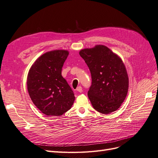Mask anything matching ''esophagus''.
Wrapping results in <instances>:
<instances>
[{
	"label": "esophagus",
	"mask_w": 158,
	"mask_h": 158,
	"mask_svg": "<svg viewBox=\"0 0 158 158\" xmlns=\"http://www.w3.org/2000/svg\"><path fill=\"white\" fill-rule=\"evenodd\" d=\"M77 91H78L79 93H81L83 91V89H82V87L81 86H79L77 88Z\"/></svg>",
	"instance_id": "obj_1"
}]
</instances>
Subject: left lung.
I'll return each mask as SVG.
<instances>
[{"label": "left lung", "instance_id": "8db88e82", "mask_svg": "<svg viewBox=\"0 0 158 158\" xmlns=\"http://www.w3.org/2000/svg\"><path fill=\"white\" fill-rule=\"evenodd\" d=\"M91 71L92 84L88 97L93 108L102 114L119 109L127 95L128 76L121 58L103 45L79 52Z\"/></svg>", "mask_w": 158, "mask_h": 158}]
</instances>
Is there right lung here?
Wrapping results in <instances>:
<instances>
[{"label":"right lung","instance_id":"1","mask_svg":"<svg viewBox=\"0 0 158 158\" xmlns=\"http://www.w3.org/2000/svg\"><path fill=\"white\" fill-rule=\"evenodd\" d=\"M68 55L69 52L64 49L48 52L39 57L29 70V95L35 106L47 116H61L74 102V93L61 75Z\"/></svg>","mask_w":158,"mask_h":158}]
</instances>
